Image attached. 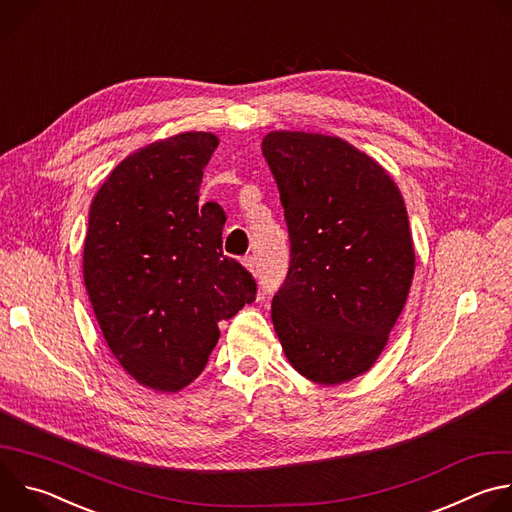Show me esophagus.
I'll return each mask as SVG.
<instances>
[{"mask_svg": "<svg viewBox=\"0 0 512 512\" xmlns=\"http://www.w3.org/2000/svg\"><path fill=\"white\" fill-rule=\"evenodd\" d=\"M243 265L251 271V273H257L259 271V263H257V257L255 255H249L243 259Z\"/></svg>", "mask_w": 512, "mask_h": 512, "instance_id": "1", "label": "esophagus"}]
</instances>
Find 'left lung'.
<instances>
[{
	"instance_id": "left-lung-1",
	"label": "left lung",
	"mask_w": 512,
	"mask_h": 512,
	"mask_svg": "<svg viewBox=\"0 0 512 512\" xmlns=\"http://www.w3.org/2000/svg\"><path fill=\"white\" fill-rule=\"evenodd\" d=\"M261 150L291 245L273 328L300 375L346 383L383 352L413 281L403 196L381 164L340 137L271 131Z\"/></svg>"
}]
</instances>
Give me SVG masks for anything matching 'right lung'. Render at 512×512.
<instances>
[{
  "label": "right lung",
  "mask_w": 512,
  "mask_h": 512,
  "mask_svg": "<svg viewBox=\"0 0 512 512\" xmlns=\"http://www.w3.org/2000/svg\"><path fill=\"white\" fill-rule=\"evenodd\" d=\"M218 137L186 131L127 156L89 210L83 277L101 332L139 385L176 393L206 367L218 322L255 302L257 283L223 255L227 216L198 204Z\"/></svg>",
  "instance_id": "add662e5"
}]
</instances>
